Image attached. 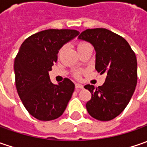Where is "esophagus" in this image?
<instances>
[{"mask_svg":"<svg viewBox=\"0 0 147 147\" xmlns=\"http://www.w3.org/2000/svg\"><path fill=\"white\" fill-rule=\"evenodd\" d=\"M75 88L76 89H82V88H83V86L80 83H75Z\"/></svg>","mask_w":147,"mask_h":147,"instance_id":"esophagus-1","label":"esophagus"}]
</instances>
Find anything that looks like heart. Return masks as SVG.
<instances>
[{"instance_id":"obj_1","label":"heart","mask_w":147,"mask_h":147,"mask_svg":"<svg viewBox=\"0 0 147 147\" xmlns=\"http://www.w3.org/2000/svg\"><path fill=\"white\" fill-rule=\"evenodd\" d=\"M89 45L88 42H78L77 44V50L78 51V50H80V49L83 48V47H85L86 46H88ZM63 51H64V47H61V48L59 49V55L63 52ZM83 74V72L82 71L80 70H78L75 71L74 73V76L76 78H80L81 76H82V74Z\"/></svg>"}]
</instances>
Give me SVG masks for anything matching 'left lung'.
I'll list each match as a JSON object with an SVG mask.
<instances>
[{
    "label": "left lung",
    "mask_w": 147,
    "mask_h": 147,
    "mask_svg": "<svg viewBox=\"0 0 147 147\" xmlns=\"http://www.w3.org/2000/svg\"><path fill=\"white\" fill-rule=\"evenodd\" d=\"M79 39L89 42L96 50L98 73L105 74L102 86L84 88L92 94L86 108L89 115L100 121H109L121 114L132 98L138 82L137 58L127 41L106 28L82 32Z\"/></svg>",
    "instance_id": "obj_1"
}]
</instances>
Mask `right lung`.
Segmentation results:
<instances>
[{
	"mask_svg": "<svg viewBox=\"0 0 147 147\" xmlns=\"http://www.w3.org/2000/svg\"><path fill=\"white\" fill-rule=\"evenodd\" d=\"M78 34L74 29H47L32 34L20 47L14 64L16 89L26 110L37 119H55L67 107L74 83L65 78L55 85L48 72L61 47Z\"/></svg>",
	"mask_w": 147,
	"mask_h": 147,
	"instance_id": "1",
	"label": "right lung"
}]
</instances>
